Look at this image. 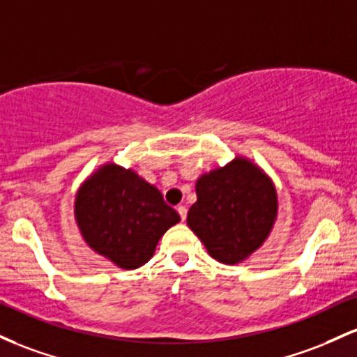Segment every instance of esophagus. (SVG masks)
Segmentation results:
<instances>
[{"instance_id": "34e87169", "label": "esophagus", "mask_w": 357, "mask_h": 357, "mask_svg": "<svg viewBox=\"0 0 357 357\" xmlns=\"http://www.w3.org/2000/svg\"><path fill=\"white\" fill-rule=\"evenodd\" d=\"M177 212H178L180 219H182V221H185V218H187V207H185V206H178V207H177Z\"/></svg>"}]
</instances>
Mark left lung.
<instances>
[{"label":"left lung","instance_id":"1","mask_svg":"<svg viewBox=\"0 0 357 357\" xmlns=\"http://www.w3.org/2000/svg\"><path fill=\"white\" fill-rule=\"evenodd\" d=\"M197 202L187 224L209 255L236 265L258 250L273 227L278 200L271 180L246 158L202 175L195 183Z\"/></svg>","mask_w":357,"mask_h":357}]
</instances>
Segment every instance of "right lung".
Wrapping results in <instances>:
<instances>
[{
    "label": "right lung",
    "instance_id": "1",
    "mask_svg": "<svg viewBox=\"0 0 357 357\" xmlns=\"http://www.w3.org/2000/svg\"><path fill=\"white\" fill-rule=\"evenodd\" d=\"M75 219L96 253L119 268L135 270L153 256L158 239L180 215L157 187L133 170L109 163L79 189Z\"/></svg>",
    "mask_w": 357,
    "mask_h": 357
}]
</instances>
